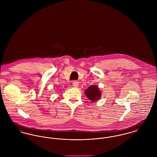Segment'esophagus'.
I'll list each match as a JSON object with an SVG mask.
<instances>
[{
	"label": "esophagus",
	"mask_w": 157,
	"mask_h": 157,
	"mask_svg": "<svg viewBox=\"0 0 157 157\" xmlns=\"http://www.w3.org/2000/svg\"><path fill=\"white\" fill-rule=\"evenodd\" d=\"M78 82H77V81H74L73 82V85L74 87H78Z\"/></svg>",
	"instance_id": "esophagus-1"
}]
</instances>
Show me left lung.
<instances>
[{
	"label": "left lung",
	"instance_id": "8db88e82",
	"mask_svg": "<svg viewBox=\"0 0 157 157\" xmlns=\"http://www.w3.org/2000/svg\"><path fill=\"white\" fill-rule=\"evenodd\" d=\"M84 94L92 102H96L98 100H99L102 95L101 91L100 90L99 87L96 85L89 86L87 89L85 90Z\"/></svg>",
	"mask_w": 157,
	"mask_h": 157
}]
</instances>
